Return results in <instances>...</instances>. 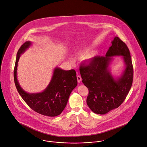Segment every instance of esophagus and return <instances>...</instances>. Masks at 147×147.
Here are the masks:
<instances>
[{"instance_id": "obj_1", "label": "esophagus", "mask_w": 147, "mask_h": 147, "mask_svg": "<svg viewBox=\"0 0 147 147\" xmlns=\"http://www.w3.org/2000/svg\"><path fill=\"white\" fill-rule=\"evenodd\" d=\"M77 81H78V82H81L82 80V78L80 76H77Z\"/></svg>"}]
</instances>
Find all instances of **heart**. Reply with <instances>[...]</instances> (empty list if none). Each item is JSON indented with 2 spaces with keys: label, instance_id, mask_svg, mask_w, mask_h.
Masks as SVG:
<instances>
[{
  "label": "heart",
  "instance_id": "heart-1",
  "mask_svg": "<svg viewBox=\"0 0 147 147\" xmlns=\"http://www.w3.org/2000/svg\"><path fill=\"white\" fill-rule=\"evenodd\" d=\"M90 48H86L84 50H83V51H82L81 52H80V55L81 56H83L84 55H85L86 54H87L89 51H90Z\"/></svg>",
  "mask_w": 147,
  "mask_h": 147
}]
</instances>
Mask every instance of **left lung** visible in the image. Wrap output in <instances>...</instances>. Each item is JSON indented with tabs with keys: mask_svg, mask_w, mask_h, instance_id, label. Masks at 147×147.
I'll use <instances>...</instances> for the list:
<instances>
[{
	"mask_svg": "<svg viewBox=\"0 0 147 147\" xmlns=\"http://www.w3.org/2000/svg\"><path fill=\"white\" fill-rule=\"evenodd\" d=\"M105 56L95 57L89 64L81 65L82 82L88 89L87 104L96 114H104L119 107L125 100L133 80V66L127 45L115 36ZM122 55L126 68L116 79L109 69L113 56Z\"/></svg>",
	"mask_w": 147,
	"mask_h": 147,
	"instance_id": "8db88e82",
	"label": "left lung"
}]
</instances>
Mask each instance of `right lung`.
<instances>
[{"label":"right lung","instance_id":"right-lung-1","mask_svg":"<svg viewBox=\"0 0 147 147\" xmlns=\"http://www.w3.org/2000/svg\"><path fill=\"white\" fill-rule=\"evenodd\" d=\"M32 43L27 41L19 49L14 68V81L17 90L23 100L34 111L49 117L61 114L73 90L77 85L76 72L74 69L64 70L58 67L54 69L53 76L47 88L42 92L29 94L20 86L17 78V69L19 58Z\"/></svg>","mask_w":147,"mask_h":147}]
</instances>
